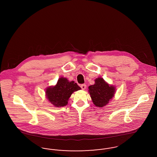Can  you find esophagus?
Here are the masks:
<instances>
[{
	"label": "esophagus",
	"instance_id": "34e87169",
	"mask_svg": "<svg viewBox=\"0 0 157 157\" xmlns=\"http://www.w3.org/2000/svg\"><path fill=\"white\" fill-rule=\"evenodd\" d=\"M81 88H82V90H85L86 89V85L85 84H82L81 85Z\"/></svg>",
	"mask_w": 157,
	"mask_h": 157
}]
</instances>
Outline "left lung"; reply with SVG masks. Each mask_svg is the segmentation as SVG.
<instances>
[{
    "label": "left lung",
    "mask_w": 157,
    "mask_h": 157,
    "mask_svg": "<svg viewBox=\"0 0 157 157\" xmlns=\"http://www.w3.org/2000/svg\"><path fill=\"white\" fill-rule=\"evenodd\" d=\"M115 91V86L105 82L101 77L96 78L95 83L88 87L92 102L99 108H102L108 104L114 97Z\"/></svg>",
    "instance_id": "1"
}]
</instances>
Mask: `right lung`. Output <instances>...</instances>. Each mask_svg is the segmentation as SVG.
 Returning a JSON list of instances; mask_svg holds the SVG:
<instances>
[{"label": "right lung", "mask_w": 157, "mask_h": 157, "mask_svg": "<svg viewBox=\"0 0 157 157\" xmlns=\"http://www.w3.org/2000/svg\"><path fill=\"white\" fill-rule=\"evenodd\" d=\"M81 89L74 81H69L67 78L60 77L55 85L46 89V98L54 106L62 107L67 104L69 98L74 92Z\"/></svg>", "instance_id": "right-lung-1"}]
</instances>
